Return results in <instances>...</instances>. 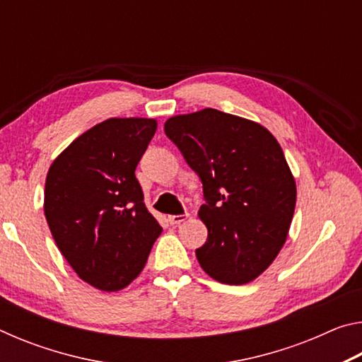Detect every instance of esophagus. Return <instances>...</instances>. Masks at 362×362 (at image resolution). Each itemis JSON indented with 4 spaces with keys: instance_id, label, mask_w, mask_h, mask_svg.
I'll use <instances>...</instances> for the list:
<instances>
[{
    "instance_id": "34e87169",
    "label": "esophagus",
    "mask_w": 362,
    "mask_h": 362,
    "mask_svg": "<svg viewBox=\"0 0 362 362\" xmlns=\"http://www.w3.org/2000/svg\"><path fill=\"white\" fill-rule=\"evenodd\" d=\"M187 218H188V214H183V216H169V217H168V222H169L170 225H177V223L185 222Z\"/></svg>"
}]
</instances>
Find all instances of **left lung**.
Wrapping results in <instances>:
<instances>
[{"instance_id": "left-lung-1", "label": "left lung", "mask_w": 362, "mask_h": 362, "mask_svg": "<svg viewBox=\"0 0 362 362\" xmlns=\"http://www.w3.org/2000/svg\"><path fill=\"white\" fill-rule=\"evenodd\" d=\"M164 132L203 182L201 268L231 286L259 278L284 246L297 201L278 140L259 122L216 108L173 116Z\"/></svg>"}]
</instances>
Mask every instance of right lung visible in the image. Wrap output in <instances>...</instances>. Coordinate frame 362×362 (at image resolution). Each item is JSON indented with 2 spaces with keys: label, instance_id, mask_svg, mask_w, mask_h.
Returning <instances> with one entry per match:
<instances>
[{
  "label": "right lung",
  "instance_id": "add662e5",
  "mask_svg": "<svg viewBox=\"0 0 362 362\" xmlns=\"http://www.w3.org/2000/svg\"><path fill=\"white\" fill-rule=\"evenodd\" d=\"M156 127L153 118L102 121L73 140L47 170L49 230L78 276L99 291L129 286L163 231L136 179Z\"/></svg>",
  "mask_w": 362,
  "mask_h": 362
}]
</instances>
